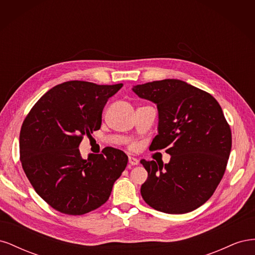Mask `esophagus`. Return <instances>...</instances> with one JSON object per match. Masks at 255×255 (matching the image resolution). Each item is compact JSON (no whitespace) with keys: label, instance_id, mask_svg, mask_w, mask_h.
Listing matches in <instances>:
<instances>
[{"label":"esophagus","instance_id":"1","mask_svg":"<svg viewBox=\"0 0 255 255\" xmlns=\"http://www.w3.org/2000/svg\"><path fill=\"white\" fill-rule=\"evenodd\" d=\"M138 163H139V160H138L136 157H133V156H128V164L130 166H135V165H138Z\"/></svg>","mask_w":255,"mask_h":255}]
</instances>
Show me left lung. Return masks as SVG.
I'll return each instance as SVG.
<instances>
[{
  "label": "left lung",
  "mask_w": 255,
  "mask_h": 255,
  "mask_svg": "<svg viewBox=\"0 0 255 255\" xmlns=\"http://www.w3.org/2000/svg\"><path fill=\"white\" fill-rule=\"evenodd\" d=\"M133 91L157 105L158 134L151 151L166 149L168 164L141 159L148 179L140 192L146 204L167 214H185L210 199L225 174L232 133L212 95L180 80L134 86Z\"/></svg>",
  "instance_id": "obj_1"
}]
</instances>
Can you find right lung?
Wrapping results in <instances>:
<instances>
[{
  "label": "right lung",
  "instance_id": "obj_1",
  "mask_svg": "<svg viewBox=\"0 0 255 255\" xmlns=\"http://www.w3.org/2000/svg\"><path fill=\"white\" fill-rule=\"evenodd\" d=\"M123 86L69 81L56 85L32 107L20 130V160L35 191L54 210L84 215L109 200L128 155L107 146L81 155L83 136L101 128L102 112Z\"/></svg>",
  "mask_w": 255,
  "mask_h": 255
}]
</instances>
